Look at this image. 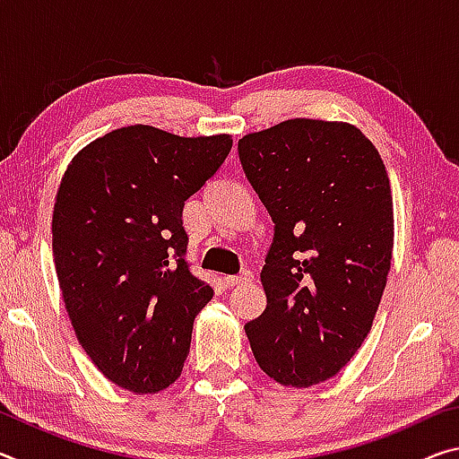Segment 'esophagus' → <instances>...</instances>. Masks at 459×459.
Listing matches in <instances>:
<instances>
[{"mask_svg": "<svg viewBox=\"0 0 459 459\" xmlns=\"http://www.w3.org/2000/svg\"><path fill=\"white\" fill-rule=\"evenodd\" d=\"M253 281V273L251 271H243L240 275H229L224 277V283H227L229 287H235V285H247Z\"/></svg>", "mask_w": 459, "mask_h": 459, "instance_id": "34e87169", "label": "esophagus"}]
</instances>
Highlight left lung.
I'll return each mask as SVG.
<instances>
[{"instance_id":"1","label":"left lung","mask_w":459,"mask_h":459,"mask_svg":"<svg viewBox=\"0 0 459 459\" xmlns=\"http://www.w3.org/2000/svg\"><path fill=\"white\" fill-rule=\"evenodd\" d=\"M248 182L275 222L261 283L267 307L245 325L279 385L324 383L368 336L393 259L383 160L344 121L287 119L238 139Z\"/></svg>"}]
</instances>
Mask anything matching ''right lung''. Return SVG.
<instances>
[{
  "instance_id": "add662e5",
  "label": "right lung",
  "mask_w": 459,
  "mask_h": 459,
  "mask_svg": "<svg viewBox=\"0 0 459 459\" xmlns=\"http://www.w3.org/2000/svg\"><path fill=\"white\" fill-rule=\"evenodd\" d=\"M227 134L180 137L129 126L74 155L56 192L52 253L84 352L137 394L182 375L194 317L214 290L186 263L184 202L222 166Z\"/></svg>"
}]
</instances>
